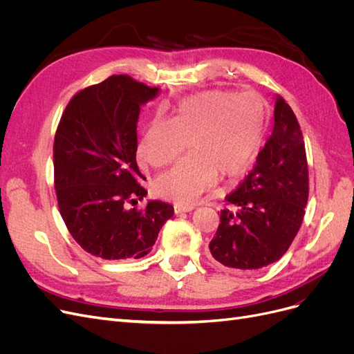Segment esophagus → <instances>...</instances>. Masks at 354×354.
I'll list each match as a JSON object with an SVG mask.
<instances>
[{"instance_id":"1","label":"esophagus","mask_w":354,"mask_h":354,"mask_svg":"<svg viewBox=\"0 0 354 354\" xmlns=\"http://www.w3.org/2000/svg\"><path fill=\"white\" fill-rule=\"evenodd\" d=\"M195 207L194 205H174V211H176V214H181V212H189V211H192L194 209Z\"/></svg>"}]
</instances>
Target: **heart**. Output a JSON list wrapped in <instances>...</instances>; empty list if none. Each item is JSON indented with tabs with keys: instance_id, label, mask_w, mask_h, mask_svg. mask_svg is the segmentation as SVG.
<instances>
[{
	"instance_id": "b5f03b06",
	"label": "heart",
	"mask_w": 354,
	"mask_h": 354,
	"mask_svg": "<svg viewBox=\"0 0 354 354\" xmlns=\"http://www.w3.org/2000/svg\"><path fill=\"white\" fill-rule=\"evenodd\" d=\"M269 108L259 94L209 90L185 99L173 120L155 118L147 125L137 153L143 162L169 165L189 146L192 153L155 181L160 196L192 205L218 177L245 174L259 158Z\"/></svg>"
}]
</instances>
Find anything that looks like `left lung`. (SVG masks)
<instances>
[{"instance_id": "8db88e82", "label": "left lung", "mask_w": 354, "mask_h": 354, "mask_svg": "<svg viewBox=\"0 0 354 354\" xmlns=\"http://www.w3.org/2000/svg\"><path fill=\"white\" fill-rule=\"evenodd\" d=\"M308 199V167L297 116L277 95L274 125L255 167L220 212L211 255L223 266L254 270L277 261L301 227Z\"/></svg>"}]
</instances>
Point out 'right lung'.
<instances>
[{"instance_id": "obj_1", "label": "right lung", "mask_w": 354, "mask_h": 354, "mask_svg": "<svg viewBox=\"0 0 354 354\" xmlns=\"http://www.w3.org/2000/svg\"><path fill=\"white\" fill-rule=\"evenodd\" d=\"M156 87L112 75L78 91L68 103L53 145L60 216L84 251L103 260L142 259L151 252L174 208L151 201L137 167V120Z\"/></svg>"}]
</instances>
